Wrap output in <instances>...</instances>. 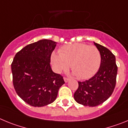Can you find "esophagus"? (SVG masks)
Here are the masks:
<instances>
[{
	"instance_id": "esophagus-1",
	"label": "esophagus",
	"mask_w": 128,
	"mask_h": 128,
	"mask_svg": "<svg viewBox=\"0 0 128 128\" xmlns=\"http://www.w3.org/2000/svg\"><path fill=\"white\" fill-rule=\"evenodd\" d=\"M64 81H65V82H67L68 81H69V79L67 78H64Z\"/></svg>"
}]
</instances>
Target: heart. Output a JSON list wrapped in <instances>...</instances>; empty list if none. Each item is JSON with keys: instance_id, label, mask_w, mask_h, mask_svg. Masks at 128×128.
<instances>
[{"instance_id": "heart-1", "label": "heart", "mask_w": 128, "mask_h": 128, "mask_svg": "<svg viewBox=\"0 0 128 128\" xmlns=\"http://www.w3.org/2000/svg\"><path fill=\"white\" fill-rule=\"evenodd\" d=\"M51 62L57 73L71 68L76 77L86 80L98 72L101 62V55L96 46L84 44L67 45L59 50V54L52 53Z\"/></svg>"}]
</instances>
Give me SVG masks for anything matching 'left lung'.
I'll use <instances>...</instances> for the list:
<instances>
[{"mask_svg":"<svg viewBox=\"0 0 128 128\" xmlns=\"http://www.w3.org/2000/svg\"><path fill=\"white\" fill-rule=\"evenodd\" d=\"M94 43L101 55L98 72L85 81H78L74 98L78 103L94 107L103 103L112 94L116 84L117 66L115 56L106 47Z\"/></svg>","mask_w":128,"mask_h":128,"instance_id":"8db88e82","label":"left lung"}]
</instances>
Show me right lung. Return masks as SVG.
I'll list each match as a JSON object with an SVG mask.
<instances>
[{"instance_id":"obj_1","label":"right lung","mask_w":128,"mask_h":128,"mask_svg":"<svg viewBox=\"0 0 128 128\" xmlns=\"http://www.w3.org/2000/svg\"><path fill=\"white\" fill-rule=\"evenodd\" d=\"M57 43L44 39L26 46L11 63L14 90L24 101L34 107L52 103L65 83L50 67V56Z\"/></svg>"}]
</instances>
